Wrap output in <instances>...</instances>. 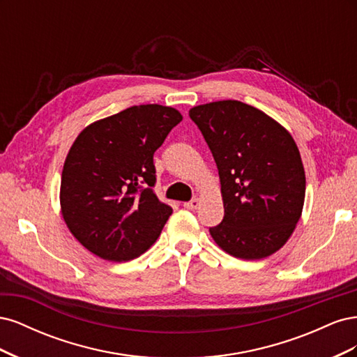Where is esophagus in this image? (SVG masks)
Segmentation results:
<instances>
[{
	"label": "esophagus",
	"mask_w": 357,
	"mask_h": 357,
	"mask_svg": "<svg viewBox=\"0 0 357 357\" xmlns=\"http://www.w3.org/2000/svg\"><path fill=\"white\" fill-rule=\"evenodd\" d=\"M199 204H201L199 198H193L192 201L185 202L183 205H185V208H188V210H197L199 207Z\"/></svg>",
	"instance_id": "obj_1"
}]
</instances>
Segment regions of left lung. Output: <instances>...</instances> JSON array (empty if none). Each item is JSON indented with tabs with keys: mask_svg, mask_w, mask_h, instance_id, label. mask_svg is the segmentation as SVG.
Segmentation results:
<instances>
[{
	"mask_svg": "<svg viewBox=\"0 0 357 357\" xmlns=\"http://www.w3.org/2000/svg\"><path fill=\"white\" fill-rule=\"evenodd\" d=\"M219 169L225 215L210 228L223 252L244 261L271 256L294 234L305 171L294 137L262 110L235 100L192 107Z\"/></svg>",
	"mask_w": 357,
	"mask_h": 357,
	"instance_id": "left-lung-1",
	"label": "left lung"
}]
</instances>
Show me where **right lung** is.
Masks as SVG:
<instances>
[{"label":"right lung","instance_id":"1","mask_svg":"<svg viewBox=\"0 0 357 357\" xmlns=\"http://www.w3.org/2000/svg\"><path fill=\"white\" fill-rule=\"evenodd\" d=\"M181 113L159 104L134 105L86 126L61 176V214L84 248L126 262L155 244L172 213L152 186L153 153Z\"/></svg>","mask_w":357,"mask_h":357}]
</instances>
